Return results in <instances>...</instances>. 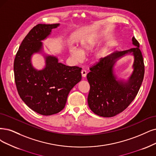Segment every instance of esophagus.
I'll use <instances>...</instances> for the list:
<instances>
[{"instance_id":"esophagus-1","label":"esophagus","mask_w":156,"mask_h":156,"mask_svg":"<svg viewBox=\"0 0 156 156\" xmlns=\"http://www.w3.org/2000/svg\"><path fill=\"white\" fill-rule=\"evenodd\" d=\"M81 73H82V77H83V78H85L86 76H87V71H86L85 70H84V69H83V70H82Z\"/></svg>"}]
</instances>
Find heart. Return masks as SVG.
<instances>
[{
    "label": "heart",
    "mask_w": 156,
    "mask_h": 156,
    "mask_svg": "<svg viewBox=\"0 0 156 156\" xmlns=\"http://www.w3.org/2000/svg\"><path fill=\"white\" fill-rule=\"evenodd\" d=\"M98 42L94 39H87L83 41L80 44V49L78 48H74L71 49L70 50V54L71 56L76 61L81 60L83 55H88L89 53L93 51V49L95 48V46L97 45ZM106 53V49H103L100 50L98 53H97L94 56L95 60H98L101 58H102L105 55Z\"/></svg>",
    "instance_id": "heart-1"
}]
</instances>
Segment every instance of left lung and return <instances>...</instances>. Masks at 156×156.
I'll use <instances>...</instances> for the list:
<instances>
[{
  "label": "left lung",
  "mask_w": 156,
  "mask_h": 156,
  "mask_svg": "<svg viewBox=\"0 0 156 156\" xmlns=\"http://www.w3.org/2000/svg\"><path fill=\"white\" fill-rule=\"evenodd\" d=\"M132 44L136 47L129 50L116 51L90 67L87 75L90 85L88 104L90 110L100 116L110 118L122 112L134 100L141 85L145 74V65L140 43L134 37ZM132 52L135 56L134 72L128 81H117L113 74L115 60Z\"/></svg>",
  "instance_id": "1"
}]
</instances>
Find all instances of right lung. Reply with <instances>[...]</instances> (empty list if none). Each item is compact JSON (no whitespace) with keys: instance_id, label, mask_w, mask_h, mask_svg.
Masks as SVG:
<instances>
[{"instance_id":"right-lung-1","label":"right lung","mask_w":156,"mask_h":156,"mask_svg":"<svg viewBox=\"0 0 156 156\" xmlns=\"http://www.w3.org/2000/svg\"><path fill=\"white\" fill-rule=\"evenodd\" d=\"M59 24H39L33 27L23 40L14 60L16 87L22 101L33 111L44 116L60 112L65 107L69 92L82 79V68L67 66L55 56L45 58L41 71L34 69L31 56L42 49L41 40Z\"/></svg>"}]
</instances>
